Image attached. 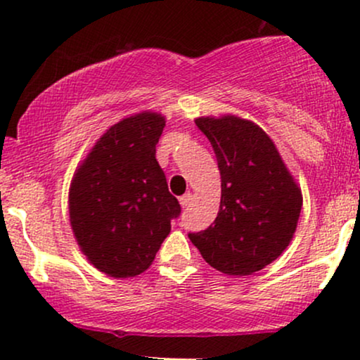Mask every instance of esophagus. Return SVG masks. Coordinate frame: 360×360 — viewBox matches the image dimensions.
Segmentation results:
<instances>
[{
  "label": "esophagus",
  "instance_id": "34e87169",
  "mask_svg": "<svg viewBox=\"0 0 360 360\" xmlns=\"http://www.w3.org/2000/svg\"><path fill=\"white\" fill-rule=\"evenodd\" d=\"M179 201H181V206H183V208H188V206L193 203V194L191 193H186L184 196L179 198Z\"/></svg>",
  "mask_w": 360,
  "mask_h": 360
}]
</instances>
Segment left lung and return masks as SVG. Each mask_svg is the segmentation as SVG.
Returning <instances> with one entry per match:
<instances>
[{
	"label": "left lung",
	"mask_w": 360,
	"mask_h": 360,
	"mask_svg": "<svg viewBox=\"0 0 360 360\" xmlns=\"http://www.w3.org/2000/svg\"><path fill=\"white\" fill-rule=\"evenodd\" d=\"M221 176L217 218L188 233L203 259L229 276L264 269L291 242L303 205L298 184L266 131L237 117L198 118Z\"/></svg>",
	"instance_id": "8db88e82"
}]
</instances>
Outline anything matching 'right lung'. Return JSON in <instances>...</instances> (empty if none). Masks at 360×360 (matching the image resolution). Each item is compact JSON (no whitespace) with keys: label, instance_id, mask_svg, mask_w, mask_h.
I'll return each mask as SVG.
<instances>
[{"label":"right lung","instance_id":"add662e5","mask_svg":"<svg viewBox=\"0 0 360 360\" xmlns=\"http://www.w3.org/2000/svg\"><path fill=\"white\" fill-rule=\"evenodd\" d=\"M164 118L128 117L106 130L74 174L69 214L77 243L96 269L134 278L154 262L181 214L155 159Z\"/></svg>","mask_w":360,"mask_h":360}]
</instances>
